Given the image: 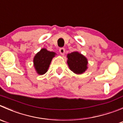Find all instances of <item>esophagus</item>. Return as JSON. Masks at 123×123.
Segmentation results:
<instances>
[{"label": "esophagus", "instance_id": "obj_1", "mask_svg": "<svg viewBox=\"0 0 123 123\" xmlns=\"http://www.w3.org/2000/svg\"><path fill=\"white\" fill-rule=\"evenodd\" d=\"M59 52L62 55H64L65 53V49L64 48H60L59 49Z\"/></svg>", "mask_w": 123, "mask_h": 123}]
</instances>
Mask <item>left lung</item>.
<instances>
[{
    "label": "left lung",
    "mask_w": 123,
    "mask_h": 123,
    "mask_svg": "<svg viewBox=\"0 0 123 123\" xmlns=\"http://www.w3.org/2000/svg\"><path fill=\"white\" fill-rule=\"evenodd\" d=\"M69 68L76 74H83L88 69V59L79 52H73L67 55Z\"/></svg>",
    "instance_id": "obj_1"
}]
</instances>
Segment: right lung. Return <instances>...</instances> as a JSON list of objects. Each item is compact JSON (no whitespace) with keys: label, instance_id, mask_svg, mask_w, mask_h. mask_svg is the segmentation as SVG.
Masks as SVG:
<instances>
[{"label":"right lung","instance_id":"add662e5","mask_svg":"<svg viewBox=\"0 0 123 123\" xmlns=\"http://www.w3.org/2000/svg\"><path fill=\"white\" fill-rule=\"evenodd\" d=\"M56 53L50 52L46 49L43 48L38 52L33 59L34 66L37 73L39 75L44 74L48 70L52 59Z\"/></svg>","mask_w":123,"mask_h":123}]
</instances>
